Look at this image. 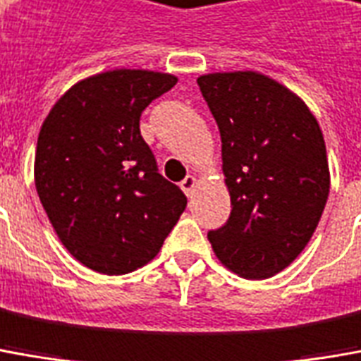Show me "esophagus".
I'll return each instance as SVG.
<instances>
[{
	"label": "esophagus",
	"instance_id": "1",
	"mask_svg": "<svg viewBox=\"0 0 361 361\" xmlns=\"http://www.w3.org/2000/svg\"><path fill=\"white\" fill-rule=\"evenodd\" d=\"M180 188L185 190V195H186V196L192 195V192H195V188H196V178H195V176H192V175L186 176L185 180L180 183Z\"/></svg>",
	"mask_w": 361,
	"mask_h": 361
}]
</instances>
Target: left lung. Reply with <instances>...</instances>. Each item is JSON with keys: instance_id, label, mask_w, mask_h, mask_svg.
Returning a JSON list of instances; mask_svg holds the SVG:
<instances>
[{"instance_id": "1", "label": "left lung", "mask_w": 361, "mask_h": 361, "mask_svg": "<svg viewBox=\"0 0 361 361\" xmlns=\"http://www.w3.org/2000/svg\"><path fill=\"white\" fill-rule=\"evenodd\" d=\"M222 139L232 212L208 232L224 265L265 279L295 259L326 206V147L318 121L293 92L257 72L198 78Z\"/></svg>"}]
</instances>
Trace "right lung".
Here are the masks:
<instances>
[{"label":"right lung","mask_w":361,"mask_h":361,"mask_svg":"<svg viewBox=\"0 0 361 361\" xmlns=\"http://www.w3.org/2000/svg\"><path fill=\"white\" fill-rule=\"evenodd\" d=\"M176 84L149 71L78 82L44 119L35 185L64 247L86 267L123 275L155 257L186 208L141 137L149 104Z\"/></svg>","instance_id":"1"}]
</instances>
